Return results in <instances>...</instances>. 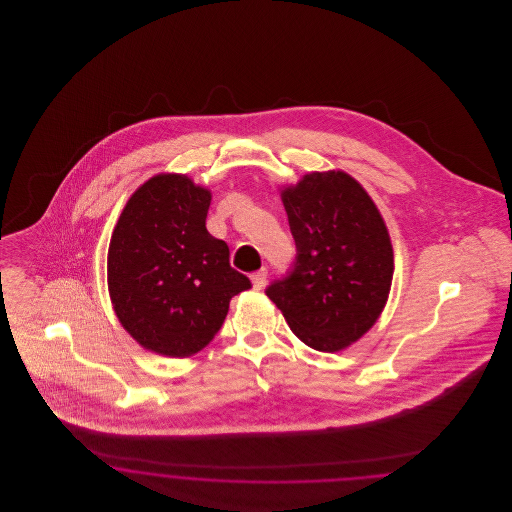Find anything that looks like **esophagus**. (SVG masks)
Instances as JSON below:
<instances>
[{
    "mask_svg": "<svg viewBox=\"0 0 512 512\" xmlns=\"http://www.w3.org/2000/svg\"><path fill=\"white\" fill-rule=\"evenodd\" d=\"M267 276V268H261V270L253 272V274H251V282H253V288H255V290H261V288L267 284Z\"/></svg>",
    "mask_w": 512,
    "mask_h": 512,
    "instance_id": "1",
    "label": "esophagus"
}]
</instances>
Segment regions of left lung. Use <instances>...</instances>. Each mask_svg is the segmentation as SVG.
Instances as JSON below:
<instances>
[{"instance_id": "1", "label": "left lung", "mask_w": 512, "mask_h": 512, "mask_svg": "<svg viewBox=\"0 0 512 512\" xmlns=\"http://www.w3.org/2000/svg\"><path fill=\"white\" fill-rule=\"evenodd\" d=\"M297 255L267 295L305 345L336 353L386 307L393 249L386 222L347 172H309L282 190Z\"/></svg>"}]
</instances>
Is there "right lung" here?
Wrapping results in <instances>:
<instances>
[{
  "label": "right lung",
  "mask_w": 512,
  "mask_h": 512,
  "mask_svg": "<svg viewBox=\"0 0 512 512\" xmlns=\"http://www.w3.org/2000/svg\"><path fill=\"white\" fill-rule=\"evenodd\" d=\"M211 192L186 174H157L122 209L107 253V286L122 328L147 351L190 357L251 288L207 228Z\"/></svg>",
  "instance_id": "obj_1"
}]
</instances>
